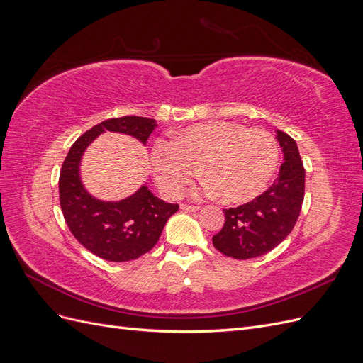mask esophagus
<instances>
[{
    "mask_svg": "<svg viewBox=\"0 0 363 363\" xmlns=\"http://www.w3.org/2000/svg\"><path fill=\"white\" fill-rule=\"evenodd\" d=\"M182 208H183V211H188V212H196V211H200L199 206H192V204H182Z\"/></svg>",
    "mask_w": 363,
    "mask_h": 363,
    "instance_id": "obj_1",
    "label": "esophagus"
}]
</instances>
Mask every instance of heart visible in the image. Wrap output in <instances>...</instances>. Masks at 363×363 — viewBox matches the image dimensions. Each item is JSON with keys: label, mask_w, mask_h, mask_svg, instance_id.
Segmentation results:
<instances>
[{"label": "heart", "mask_w": 363, "mask_h": 363, "mask_svg": "<svg viewBox=\"0 0 363 363\" xmlns=\"http://www.w3.org/2000/svg\"><path fill=\"white\" fill-rule=\"evenodd\" d=\"M280 148L272 133L230 121H211L159 142L151 167L159 189L179 199L199 175L206 189L228 204L250 201L267 188L279 167Z\"/></svg>", "instance_id": "obj_1"}]
</instances>
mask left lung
Masks as SVG:
<instances>
[{
  "label": "left lung",
  "mask_w": 363,
  "mask_h": 363,
  "mask_svg": "<svg viewBox=\"0 0 363 363\" xmlns=\"http://www.w3.org/2000/svg\"><path fill=\"white\" fill-rule=\"evenodd\" d=\"M277 139L284 162L276 182L252 201L224 208L225 223L212 242L227 257L245 260L267 255L288 238L300 216L304 168L298 147L283 131H277Z\"/></svg>",
  "instance_id": "8db88e82"
}]
</instances>
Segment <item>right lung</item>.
<instances>
[{
	"label": "right lung",
	"mask_w": 363,
	"mask_h": 363,
	"mask_svg": "<svg viewBox=\"0 0 363 363\" xmlns=\"http://www.w3.org/2000/svg\"><path fill=\"white\" fill-rule=\"evenodd\" d=\"M155 127V119L142 116L106 119L74 142L62 164L59 196L65 221L86 250L104 260L128 262L148 252L179 204L159 200L145 186L116 203L96 200L82 184L80 159L87 145L106 130L135 136L145 144Z\"/></svg>",
	"instance_id": "obj_1"
}]
</instances>
